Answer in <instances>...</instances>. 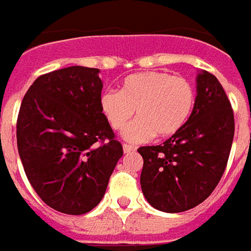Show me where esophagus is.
<instances>
[{
    "label": "esophagus",
    "mask_w": 251,
    "mask_h": 251,
    "mask_svg": "<svg viewBox=\"0 0 251 251\" xmlns=\"http://www.w3.org/2000/svg\"><path fill=\"white\" fill-rule=\"evenodd\" d=\"M124 152L125 153H130L133 152V151H136V148L134 147H131V145H127V144H124Z\"/></svg>",
    "instance_id": "obj_1"
}]
</instances>
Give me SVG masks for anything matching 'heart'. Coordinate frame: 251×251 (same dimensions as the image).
<instances>
[{
  "mask_svg": "<svg viewBox=\"0 0 251 251\" xmlns=\"http://www.w3.org/2000/svg\"><path fill=\"white\" fill-rule=\"evenodd\" d=\"M195 106V88L184 77L167 72H137L126 76L120 91L107 90L99 98L102 114L114 130L130 142L174 136L188 122Z\"/></svg>",
  "mask_w": 251,
  "mask_h": 251,
  "instance_id": "b5f03b06",
  "label": "heart"
}]
</instances>
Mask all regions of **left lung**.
Segmentation results:
<instances>
[{"mask_svg":"<svg viewBox=\"0 0 251 251\" xmlns=\"http://www.w3.org/2000/svg\"><path fill=\"white\" fill-rule=\"evenodd\" d=\"M234 138L231 104L219 80L199 71L192 114L184 127L156 147L138 148L144 158L142 194L164 212H183L204 201L226 168Z\"/></svg>","mask_w":251,"mask_h":251,"instance_id":"left-lung-1","label":"left lung"}]
</instances>
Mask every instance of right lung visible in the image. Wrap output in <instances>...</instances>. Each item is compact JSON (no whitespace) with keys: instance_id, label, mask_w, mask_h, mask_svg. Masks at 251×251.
Segmentation results:
<instances>
[{"instance_id":"right-lung-1","label":"right lung","mask_w":251,"mask_h":251,"mask_svg":"<svg viewBox=\"0 0 251 251\" xmlns=\"http://www.w3.org/2000/svg\"><path fill=\"white\" fill-rule=\"evenodd\" d=\"M98 68L41 75L21 102L17 148L25 175L53 210L82 215L104 196L124 151L100 111Z\"/></svg>"}]
</instances>
